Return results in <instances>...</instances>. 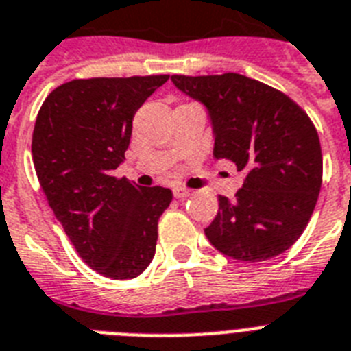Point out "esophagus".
<instances>
[{"label": "esophagus", "mask_w": 351, "mask_h": 351, "mask_svg": "<svg viewBox=\"0 0 351 351\" xmlns=\"http://www.w3.org/2000/svg\"><path fill=\"white\" fill-rule=\"evenodd\" d=\"M190 195V190H186V188L182 186H173V197L176 199H184V197Z\"/></svg>", "instance_id": "34e87169"}]
</instances>
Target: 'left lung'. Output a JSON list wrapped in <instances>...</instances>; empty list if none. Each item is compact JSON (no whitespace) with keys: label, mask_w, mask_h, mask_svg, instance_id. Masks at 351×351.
I'll return each instance as SVG.
<instances>
[{"label":"left lung","mask_w":351,"mask_h":351,"mask_svg":"<svg viewBox=\"0 0 351 351\" xmlns=\"http://www.w3.org/2000/svg\"><path fill=\"white\" fill-rule=\"evenodd\" d=\"M184 95L208 109L217 159L244 173L234 199L219 197L204 233L240 262H263L291 247L314 213L323 181L317 130L285 93L239 73L172 75Z\"/></svg>","instance_id":"1"}]
</instances>
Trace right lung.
<instances>
[{
	"mask_svg": "<svg viewBox=\"0 0 351 351\" xmlns=\"http://www.w3.org/2000/svg\"><path fill=\"white\" fill-rule=\"evenodd\" d=\"M169 75L77 78L46 97L32 136L37 179L78 256L112 280H130L156 253L158 221L172 192L141 188L114 170L132 118Z\"/></svg>",
	"mask_w": 351,
	"mask_h": 351,
	"instance_id": "obj_1",
	"label": "right lung"
}]
</instances>
